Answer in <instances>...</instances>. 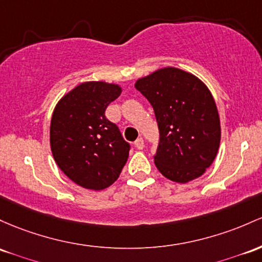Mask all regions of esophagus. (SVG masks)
<instances>
[{"label":"esophagus","mask_w":262,"mask_h":262,"mask_svg":"<svg viewBox=\"0 0 262 262\" xmlns=\"http://www.w3.org/2000/svg\"><path fill=\"white\" fill-rule=\"evenodd\" d=\"M134 145H136L137 149L142 150L144 148V140H143V138H138L136 142H134Z\"/></svg>","instance_id":"34e87169"}]
</instances>
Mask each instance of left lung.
<instances>
[{"mask_svg":"<svg viewBox=\"0 0 262 262\" xmlns=\"http://www.w3.org/2000/svg\"><path fill=\"white\" fill-rule=\"evenodd\" d=\"M151 104L159 128L158 170L175 183L205 173L220 145V118L209 88L194 74L166 67L136 82Z\"/></svg>","mask_w":262,"mask_h":262,"instance_id":"8db88e82","label":"left lung"}]
</instances>
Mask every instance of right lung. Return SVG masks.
<instances>
[{
  "instance_id": "add662e5",
  "label": "right lung",
  "mask_w": 262,
  "mask_h": 262,
  "mask_svg": "<svg viewBox=\"0 0 262 262\" xmlns=\"http://www.w3.org/2000/svg\"><path fill=\"white\" fill-rule=\"evenodd\" d=\"M120 93L113 83L84 82L62 97L52 114V154L63 173L82 188H108L128 160L130 145L105 118V109Z\"/></svg>"
}]
</instances>
